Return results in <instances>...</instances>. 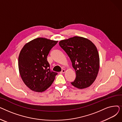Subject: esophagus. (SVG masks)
<instances>
[{
    "label": "esophagus",
    "instance_id": "34e87169",
    "mask_svg": "<svg viewBox=\"0 0 122 122\" xmlns=\"http://www.w3.org/2000/svg\"><path fill=\"white\" fill-rule=\"evenodd\" d=\"M65 72V70L64 69H63V70H62V71L61 72V73H63V74Z\"/></svg>",
    "mask_w": 122,
    "mask_h": 122
}]
</instances>
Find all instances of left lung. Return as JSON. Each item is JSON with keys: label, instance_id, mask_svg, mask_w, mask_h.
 Masks as SVG:
<instances>
[{"label": "left lung", "instance_id": "8db88e82", "mask_svg": "<svg viewBox=\"0 0 122 122\" xmlns=\"http://www.w3.org/2000/svg\"><path fill=\"white\" fill-rule=\"evenodd\" d=\"M59 44L71 60L76 78L71 84L80 89L90 86L97 76L99 56L95 45L86 38L74 36L61 41Z\"/></svg>", "mask_w": 122, "mask_h": 122}]
</instances>
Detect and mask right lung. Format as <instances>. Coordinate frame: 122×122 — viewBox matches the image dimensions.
<instances>
[{
  "label": "right lung",
  "instance_id": "add662e5",
  "mask_svg": "<svg viewBox=\"0 0 122 122\" xmlns=\"http://www.w3.org/2000/svg\"><path fill=\"white\" fill-rule=\"evenodd\" d=\"M57 42L38 37L25 44L22 49L18 58L19 72L31 90L42 92L53 83L57 73L50 70L47 57Z\"/></svg>",
  "mask_w": 122,
  "mask_h": 122
}]
</instances>
